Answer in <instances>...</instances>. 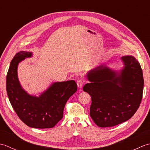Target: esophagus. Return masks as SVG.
<instances>
[{"label":"esophagus","instance_id":"esophagus-1","mask_svg":"<svg viewBox=\"0 0 150 150\" xmlns=\"http://www.w3.org/2000/svg\"><path fill=\"white\" fill-rule=\"evenodd\" d=\"M85 83V81L83 79H78L77 81V84L79 88H82V86H83Z\"/></svg>","mask_w":150,"mask_h":150}]
</instances>
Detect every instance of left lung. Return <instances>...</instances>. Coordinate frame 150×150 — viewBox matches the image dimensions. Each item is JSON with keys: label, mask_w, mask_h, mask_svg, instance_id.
I'll list each match as a JSON object with an SVG mask.
<instances>
[{"label": "left lung", "mask_w": 150, "mask_h": 150, "mask_svg": "<svg viewBox=\"0 0 150 150\" xmlns=\"http://www.w3.org/2000/svg\"><path fill=\"white\" fill-rule=\"evenodd\" d=\"M124 68L120 73L103 65L89 71L91 82L83 90L90 95V116L101 128L118 125L129 120L141 103L144 79L139 62L132 56L122 57Z\"/></svg>", "instance_id": "obj_1"}]
</instances>
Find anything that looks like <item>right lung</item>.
Masks as SVG:
<instances>
[{
  "label": "right lung",
  "instance_id": "1",
  "mask_svg": "<svg viewBox=\"0 0 150 150\" xmlns=\"http://www.w3.org/2000/svg\"><path fill=\"white\" fill-rule=\"evenodd\" d=\"M32 55L21 52L14 56L6 77V91L11 106L22 122L31 128H52L62 119L65 104L77 90L74 81L55 82L39 97L28 95L19 83L18 63Z\"/></svg>",
  "mask_w": 150,
  "mask_h": 150
}]
</instances>
